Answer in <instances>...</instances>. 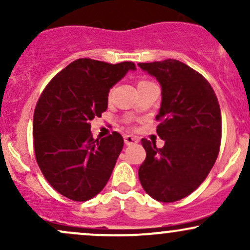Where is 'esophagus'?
I'll list each match as a JSON object with an SVG mask.
<instances>
[{
  "label": "esophagus",
  "instance_id": "esophagus-1",
  "mask_svg": "<svg viewBox=\"0 0 250 250\" xmlns=\"http://www.w3.org/2000/svg\"><path fill=\"white\" fill-rule=\"evenodd\" d=\"M139 142V139L135 136H131V135H125V143L127 146H131V145H136Z\"/></svg>",
  "mask_w": 250,
  "mask_h": 250
}]
</instances>
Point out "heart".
I'll list each match as a JSON object with an SVG mask.
<instances>
[{"instance_id": "obj_1", "label": "heart", "mask_w": 250, "mask_h": 250, "mask_svg": "<svg viewBox=\"0 0 250 250\" xmlns=\"http://www.w3.org/2000/svg\"><path fill=\"white\" fill-rule=\"evenodd\" d=\"M147 83H149V82H148V81H146V80H141V81L139 82V84H137V85H139V87H141V85H143V84H147ZM109 95H110V93H109Z\"/></svg>"}]
</instances>
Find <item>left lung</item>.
I'll list each match as a JSON object with an SVG mask.
<instances>
[{
	"label": "left lung",
	"instance_id": "1",
	"mask_svg": "<svg viewBox=\"0 0 250 250\" xmlns=\"http://www.w3.org/2000/svg\"><path fill=\"white\" fill-rule=\"evenodd\" d=\"M162 87L156 120L165 146L142 139L145 162L139 179L146 193L160 202L191 194L208 176L220 151L222 120L216 94L199 71L177 60L139 63Z\"/></svg>",
	"mask_w": 250,
	"mask_h": 250
}]
</instances>
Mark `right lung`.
<instances>
[{"label": "right lung", "instance_id": "right-lung-1", "mask_svg": "<svg viewBox=\"0 0 250 250\" xmlns=\"http://www.w3.org/2000/svg\"><path fill=\"white\" fill-rule=\"evenodd\" d=\"M134 69V62L79 59L43 89L34 111V150L43 176L57 193L83 202L107 185L123 137L113 131L94 140L90 122L107 109L110 88Z\"/></svg>", "mask_w": 250, "mask_h": 250}]
</instances>
